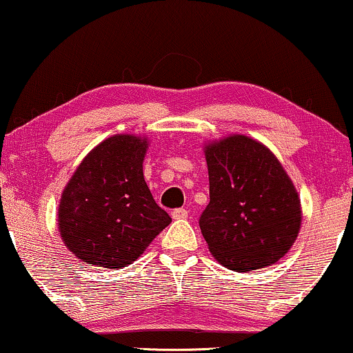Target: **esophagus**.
Returning a JSON list of instances; mask_svg holds the SVG:
<instances>
[{
    "label": "esophagus",
    "instance_id": "obj_1",
    "mask_svg": "<svg viewBox=\"0 0 353 353\" xmlns=\"http://www.w3.org/2000/svg\"><path fill=\"white\" fill-rule=\"evenodd\" d=\"M172 216L175 220H185V219H188V210L186 209H175V210H172Z\"/></svg>",
    "mask_w": 353,
    "mask_h": 353
}]
</instances>
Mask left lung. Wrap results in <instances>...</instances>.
Returning <instances> with one entry per match:
<instances>
[{
    "label": "left lung",
    "mask_w": 353,
    "mask_h": 353,
    "mask_svg": "<svg viewBox=\"0 0 353 353\" xmlns=\"http://www.w3.org/2000/svg\"><path fill=\"white\" fill-rule=\"evenodd\" d=\"M210 202L199 216L214 257L234 272L278 262L301 228V201L263 144L234 134L205 148Z\"/></svg>",
    "instance_id": "left-lung-1"
}]
</instances>
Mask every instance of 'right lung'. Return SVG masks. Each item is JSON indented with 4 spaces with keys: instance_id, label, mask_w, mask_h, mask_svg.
<instances>
[{
    "instance_id": "add662e5",
    "label": "right lung",
    "mask_w": 353,
    "mask_h": 353,
    "mask_svg": "<svg viewBox=\"0 0 353 353\" xmlns=\"http://www.w3.org/2000/svg\"><path fill=\"white\" fill-rule=\"evenodd\" d=\"M146 148L138 137L108 138L83 159L62 192V241L83 262L130 265L172 221L144 181Z\"/></svg>"
}]
</instances>
